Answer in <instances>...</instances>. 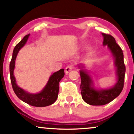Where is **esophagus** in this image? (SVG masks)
I'll list each match as a JSON object with an SVG mask.
<instances>
[{
    "instance_id": "1",
    "label": "esophagus",
    "mask_w": 134,
    "mask_h": 134,
    "mask_svg": "<svg viewBox=\"0 0 134 134\" xmlns=\"http://www.w3.org/2000/svg\"><path fill=\"white\" fill-rule=\"evenodd\" d=\"M74 68V67H73L72 65H68V66L66 67L65 68V72L68 74V73H69L70 71L72 70V69Z\"/></svg>"
}]
</instances>
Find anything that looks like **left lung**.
I'll use <instances>...</instances> for the list:
<instances>
[{"mask_svg":"<svg viewBox=\"0 0 134 134\" xmlns=\"http://www.w3.org/2000/svg\"><path fill=\"white\" fill-rule=\"evenodd\" d=\"M104 37L103 45H107L115 58L116 67V83L110 89L97 90L93 88V81L87 72L83 69L80 71L81 83L80 90L82 99L86 103L91 105H103L109 103L118 96L124 87L126 66L124 63V55L115 39L110 35L102 34Z\"/></svg>","mask_w":134,"mask_h":134,"instance_id":"8db88e82","label":"left lung"}]
</instances>
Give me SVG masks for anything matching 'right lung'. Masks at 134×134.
I'll list each match as a JSON object with an SVG mask.
<instances>
[{"instance_id": "obj_1", "label": "right lung", "mask_w": 134, "mask_h": 134, "mask_svg": "<svg viewBox=\"0 0 134 134\" xmlns=\"http://www.w3.org/2000/svg\"><path fill=\"white\" fill-rule=\"evenodd\" d=\"M30 34L27 35L23 39L16 45L13 52V55L10 63V79L13 89L16 96L23 102L34 106V107H46L54 104L58 98V90H59V82L65 76L64 69H61L58 71L54 72L49 78L47 85L43 90L37 94H31L24 90L18 87L16 83V79L13 74V71L15 66V60L18 53L23 47L28 40Z\"/></svg>"}]
</instances>
